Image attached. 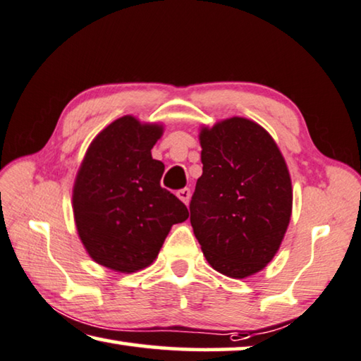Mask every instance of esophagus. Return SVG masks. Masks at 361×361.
Listing matches in <instances>:
<instances>
[{
    "label": "esophagus",
    "instance_id": "1",
    "mask_svg": "<svg viewBox=\"0 0 361 361\" xmlns=\"http://www.w3.org/2000/svg\"><path fill=\"white\" fill-rule=\"evenodd\" d=\"M190 195H192V192H190V188H188V187L180 188V190L177 192V197H179L180 201H184L185 204L188 203V200H190Z\"/></svg>",
    "mask_w": 361,
    "mask_h": 361
}]
</instances>
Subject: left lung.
Listing matches in <instances>:
<instances>
[{"instance_id":"8db88e82","label":"left lung","mask_w":361,"mask_h":361,"mask_svg":"<svg viewBox=\"0 0 361 361\" xmlns=\"http://www.w3.org/2000/svg\"><path fill=\"white\" fill-rule=\"evenodd\" d=\"M203 176L190 224L214 269L247 277L273 260L292 216L286 160L267 131L233 117L200 135Z\"/></svg>"}]
</instances>
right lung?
<instances>
[{"label":"right lung","mask_w":361,"mask_h":361,"mask_svg":"<svg viewBox=\"0 0 361 361\" xmlns=\"http://www.w3.org/2000/svg\"><path fill=\"white\" fill-rule=\"evenodd\" d=\"M161 126L130 116L94 137L73 192L75 226L94 262L135 273L155 260L171 226L187 220L182 201L160 185L164 164L150 150Z\"/></svg>","instance_id":"right-lung-1"}]
</instances>
